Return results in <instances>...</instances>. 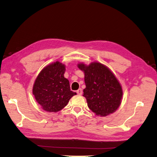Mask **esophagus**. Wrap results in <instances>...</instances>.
<instances>
[{"instance_id": "34e87169", "label": "esophagus", "mask_w": 157, "mask_h": 157, "mask_svg": "<svg viewBox=\"0 0 157 157\" xmlns=\"http://www.w3.org/2000/svg\"><path fill=\"white\" fill-rule=\"evenodd\" d=\"M76 92H77V94H79V95H82V93H83L82 89H79L76 91Z\"/></svg>"}]
</instances>
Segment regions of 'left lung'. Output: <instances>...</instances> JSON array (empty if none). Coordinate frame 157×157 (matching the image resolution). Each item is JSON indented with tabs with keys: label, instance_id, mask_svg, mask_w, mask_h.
Here are the masks:
<instances>
[{
	"label": "left lung",
	"instance_id": "obj_1",
	"mask_svg": "<svg viewBox=\"0 0 157 157\" xmlns=\"http://www.w3.org/2000/svg\"><path fill=\"white\" fill-rule=\"evenodd\" d=\"M78 67L85 74L86 88L83 96L89 109L100 117L114 113L121 103L123 90L113 72L99 62H92L88 65L79 63Z\"/></svg>",
	"mask_w": 157,
	"mask_h": 157
}]
</instances>
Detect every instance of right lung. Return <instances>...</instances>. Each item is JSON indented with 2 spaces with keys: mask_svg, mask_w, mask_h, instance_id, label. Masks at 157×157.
<instances>
[{
  "mask_svg": "<svg viewBox=\"0 0 157 157\" xmlns=\"http://www.w3.org/2000/svg\"><path fill=\"white\" fill-rule=\"evenodd\" d=\"M65 70V65L57 61L44 67L35 80L33 94L45 111H61L76 94L71 90L69 81L64 77Z\"/></svg>",
  "mask_w": 157,
  "mask_h": 157,
  "instance_id": "add662e5",
  "label": "right lung"
}]
</instances>
